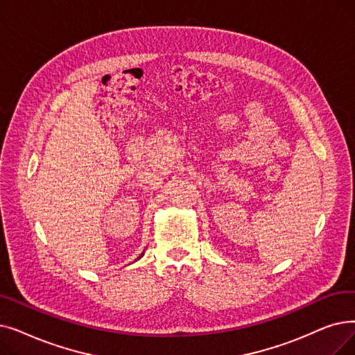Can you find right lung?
Masks as SVG:
<instances>
[{"instance_id":"right-lung-1","label":"right lung","mask_w":355,"mask_h":355,"mask_svg":"<svg viewBox=\"0 0 355 355\" xmlns=\"http://www.w3.org/2000/svg\"><path fill=\"white\" fill-rule=\"evenodd\" d=\"M142 255H144V254H142Z\"/></svg>"}]
</instances>
